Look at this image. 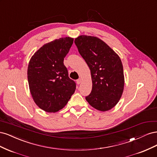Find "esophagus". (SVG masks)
<instances>
[{
    "mask_svg": "<svg viewBox=\"0 0 157 157\" xmlns=\"http://www.w3.org/2000/svg\"><path fill=\"white\" fill-rule=\"evenodd\" d=\"M81 81H82V79H81V78H79V79H78V80H77V82L78 84H80V82H81Z\"/></svg>",
    "mask_w": 157,
    "mask_h": 157,
    "instance_id": "34e87169",
    "label": "esophagus"
}]
</instances>
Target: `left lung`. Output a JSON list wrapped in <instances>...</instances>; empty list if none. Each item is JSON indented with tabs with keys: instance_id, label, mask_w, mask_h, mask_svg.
<instances>
[{
	"instance_id": "8db88e82",
	"label": "left lung",
	"mask_w": 157,
	"mask_h": 157,
	"mask_svg": "<svg viewBox=\"0 0 157 157\" xmlns=\"http://www.w3.org/2000/svg\"><path fill=\"white\" fill-rule=\"evenodd\" d=\"M75 43L90 69L92 90L86 101L92 107L107 111L119 101L124 86L120 57L96 36L80 35Z\"/></svg>"
}]
</instances>
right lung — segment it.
Here are the masks:
<instances>
[{
	"mask_svg": "<svg viewBox=\"0 0 157 157\" xmlns=\"http://www.w3.org/2000/svg\"><path fill=\"white\" fill-rule=\"evenodd\" d=\"M73 43L69 36L56 39L44 44L30 59L27 69L30 92L36 105L46 112L61 110L75 91L76 84L63 64Z\"/></svg>",
	"mask_w": 157,
	"mask_h": 157,
	"instance_id": "right-lung-1",
	"label": "right lung"
}]
</instances>
